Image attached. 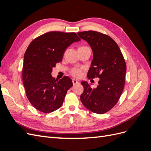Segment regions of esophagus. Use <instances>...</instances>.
<instances>
[{
  "instance_id": "1",
  "label": "esophagus",
  "mask_w": 151,
  "mask_h": 151,
  "mask_svg": "<svg viewBox=\"0 0 151 151\" xmlns=\"http://www.w3.org/2000/svg\"><path fill=\"white\" fill-rule=\"evenodd\" d=\"M79 83V81H77V80H76V79H72V83H73V84L74 85H75V84H77Z\"/></svg>"
}]
</instances>
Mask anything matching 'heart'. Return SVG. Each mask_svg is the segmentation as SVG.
Instances as JSON below:
<instances>
[{"instance_id": "b5f03b06", "label": "heart", "mask_w": 151, "mask_h": 151, "mask_svg": "<svg viewBox=\"0 0 151 151\" xmlns=\"http://www.w3.org/2000/svg\"><path fill=\"white\" fill-rule=\"evenodd\" d=\"M81 72H82L81 68H74L73 69L71 70L70 73H71L72 76H74L75 77H79L81 74Z\"/></svg>"}]
</instances>
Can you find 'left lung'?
<instances>
[{
    "label": "left lung",
    "mask_w": 151,
    "mask_h": 151,
    "mask_svg": "<svg viewBox=\"0 0 151 151\" xmlns=\"http://www.w3.org/2000/svg\"><path fill=\"white\" fill-rule=\"evenodd\" d=\"M77 35L89 43L93 52L88 79L99 78L96 88H91L86 81L82 82L84 92L81 95V101L92 112L105 113L115 106L124 88L125 59L110 36L94 31L79 32Z\"/></svg>",
    "instance_id": "left-lung-1"
}]
</instances>
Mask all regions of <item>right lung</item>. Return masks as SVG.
I'll return each mask as SVG.
<instances>
[{
	"instance_id": "right-lung-1",
	"label": "right lung",
	"mask_w": 151,
	"mask_h": 151,
	"mask_svg": "<svg viewBox=\"0 0 151 151\" xmlns=\"http://www.w3.org/2000/svg\"><path fill=\"white\" fill-rule=\"evenodd\" d=\"M81 39L75 33L52 31L34 39L24 55L22 82L31 104L41 112L51 113L62 105L72 81L68 76L57 80L53 67L62 61L66 48Z\"/></svg>"
}]
</instances>
